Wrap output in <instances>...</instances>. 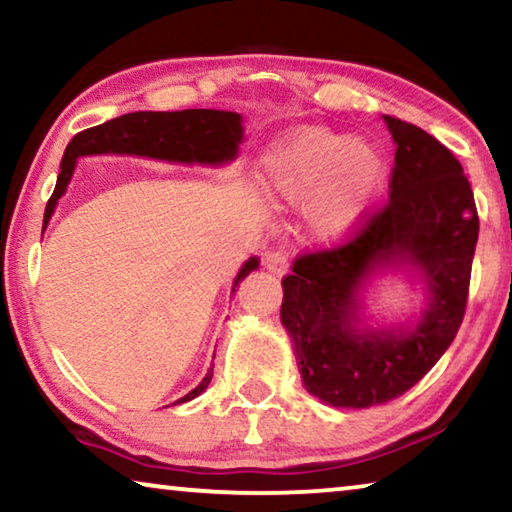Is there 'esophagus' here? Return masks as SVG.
Returning a JSON list of instances; mask_svg holds the SVG:
<instances>
[{"label":"esophagus","mask_w":512,"mask_h":512,"mask_svg":"<svg viewBox=\"0 0 512 512\" xmlns=\"http://www.w3.org/2000/svg\"><path fill=\"white\" fill-rule=\"evenodd\" d=\"M264 266L275 275V278H285L289 273V255L285 250H275V253H269L264 257Z\"/></svg>","instance_id":"esophagus-1"}]
</instances>
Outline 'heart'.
<instances>
[{
	"mask_svg": "<svg viewBox=\"0 0 512 512\" xmlns=\"http://www.w3.org/2000/svg\"><path fill=\"white\" fill-rule=\"evenodd\" d=\"M269 198L307 209V232L319 246L351 239L376 207L387 182V159L376 143L326 127H296L259 161Z\"/></svg>",
	"mask_w": 512,
	"mask_h": 512,
	"instance_id": "heart-1",
	"label": "heart"
}]
</instances>
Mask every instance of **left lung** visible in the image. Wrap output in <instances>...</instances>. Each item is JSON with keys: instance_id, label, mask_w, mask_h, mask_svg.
I'll list each match as a JSON object with an SVG mask.
<instances>
[{"instance_id": "obj_1", "label": "left lung", "mask_w": 512, "mask_h": 512, "mask_svg": "<svg viewBox=\"0 0 512 512\" xmlns=\"http://www.w3.org/2000/svg\"><path fill=\"white\" fill-rule=\"evenodd\" d=\"M396 154L387 205L346 246L296 259L280 321L307 392L332 408H371L417 385L456 339L478 241L474 193L451 150L383 116ZM419 290L420 310L378 322L380 279Z\"/></svg>"}]
</instances>
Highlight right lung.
<instances>
[{"label":"right lung","mask_w":512,"mask_h":512,"mask_svg":"<svg viewBox=\"0 0 512 512\" xmlns=\"http://www.w3.org/2000/svg\"><path fill=\"white\" fill-rule=\"evenodd\" d=\"M243 143V118L234 111L218 109H184V111H134L113 118L109 123L79 132L68 143L61 159V173L56 180L54 193L45 207L43 232L54 209L68 191V184L75 175L77 159L93 154H132V157L159 159L168 164H200V166H225L237 159L239 145ZM259 269V257H248L232 282V294L239 282L250 271ZM214 367L207 376L184 394L177 403L193 401L212 383Z\"/></svg>","instance_id":"obj_1"}]
</instances>
